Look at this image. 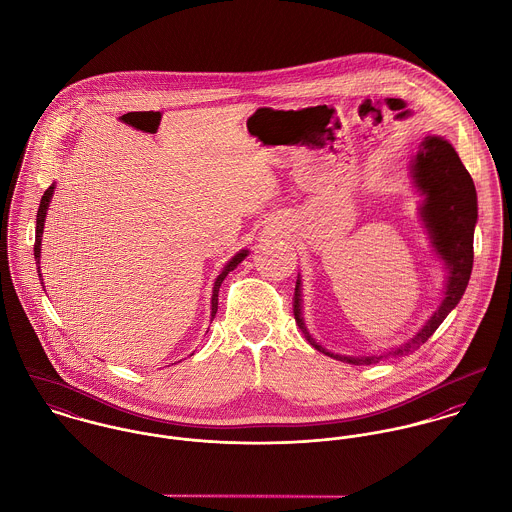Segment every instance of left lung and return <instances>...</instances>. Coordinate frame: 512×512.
I'll return each mask as SVG.
<instances>
[{
    "label": "left lung",
    "mask_w": 512,
    "mask_h": 512,
    "mask_svg": "<svg viewBox=\"0 0 512 512\" xmlns=\"http://www.w3.org/2000/svg\"><path fill=\"white\" fill-rule=\"evenodd\" d=\"M412 185L424 197L418 209L420 220L428 232L432 252L445 266L443 299L426 325L406 343L378 351L372 355H339L327 351L309 333L303 319L301 299V278L297 276L293 293V315L303 337L319 353L333 357L349 365H374L392 357H406L420 349L443 323V319L455 309L471 278L473 268V234L477 224V191L465 165L461 163L453 146L439 138L426 136L416 155L410 161Z\"/></svg>",
    "instance_id": "8db88e82"
}]
</instances>
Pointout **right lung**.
Returning a JSON list of instances; mask_svg holds the SVG:
<instances>
[{"label": "right lung", "instance_id": "obj_1", "mask_svg": "<svg viewBox=\"0 0 512 512\" xmlns=\"http://www.w3.org/2000/svg\"><path fill=\"white\" fill-rule=\"evenodd\" d=\"M53 193H55V183L43 193V197H41V205H39V211H37V226H35V262L39 264V258H41V238H43V228H45V219H47V209H49V205H51V199H53ZM248 256V250H240L238 254H234L226 264H224V268L220 270L219 276H217V280H215V286H213V295H211V319H215V315H217V309H219V290L220 284L224 282V278L244 260ZM37 274H39V280H43V276H41V266L37 268ZM43 284V282H41ZM45 288V286H43Z\"/></svg>", "mask_w": 512, "mask_h": 512}]
</instances>
